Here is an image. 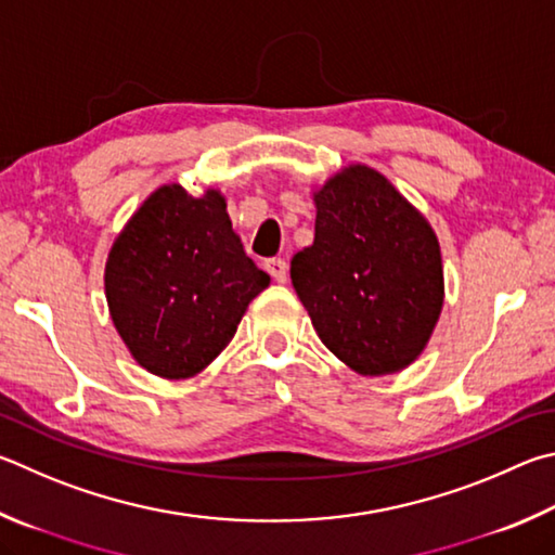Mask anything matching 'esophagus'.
<instances>
[{
	"label": "esophagus",
	"instance_id": "34e87169",
	"mask_svg": "<svg viewBox=\"0 0 555 555\" xmlns=\"http://www.w3.org/2000/svg\"><path fill=\"white\" fill-rule=\"evenodd\" d=\"M264 269L269 271L271 279L279 281V284H284V281L288 279V264H286V259L271 257V259L264 261Z\"/></svg>",
	"mask_w": 555,
	"mask_h": 555
}]
</instances>
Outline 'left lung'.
I'll return each mask as SVG.
<instances>
[{"mask_svg":"<svg viewBox=\"0 0 555 555\" xmlns=\"http://www.w3.org/2000/svg\"><path fill=\"white\" fill-rule=\"evenodd\" d=\"M315 240L291 259V281L318 337L361 376L396 374L427 347L444 269L427 218L366 165L315 194Z\"/></svg>","mask_w":555,"mask_h":555,"instance_id":"1","label":"left lung"}]
</instances>
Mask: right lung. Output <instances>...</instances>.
<instances>
[{
	"instance_id": "right-lung-1",
	"label": "right lung",
	"mask_w": 555,
	"mask_h": 555,
	"mask_svg": "<svg viewBox=\"0 0 555 555\" xmlns=\"http://www.w3.org/2000/svg\"><path fill=\"white\" fill-rule=\"evenodd\" d=\"M111 320L140 366L191 378L233 339L249 300L269 286L216 189L165 184L145 198L108 251Z\"/></svg>"
}]
</instances>
